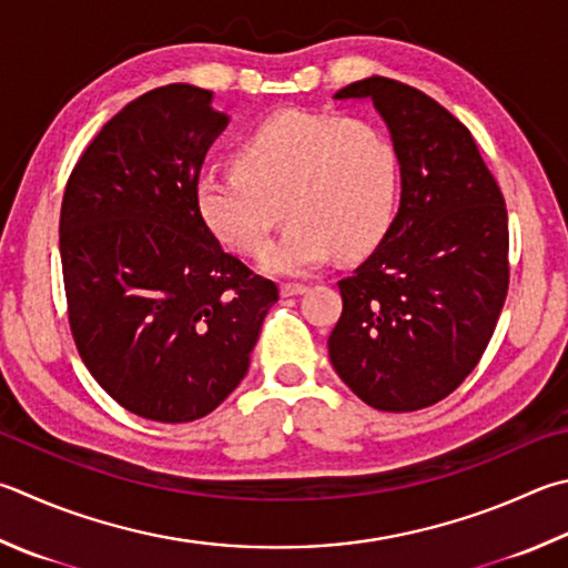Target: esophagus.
I'll list each match as a JSON object with an SVG mask.
<instances>
[{
  "mask_svg": "<svg viewBox=\"0 0 568 568\" xmlns=\"http://www.w3.org/2000/svg\"><path fill=\"white\" fill-rule=\"evenodd\" d=\"M305 291H307L305 283H283V285H281V293H283V295H301V293H305Z\"/></svg>",
  "mask_w": 568,
  "mask_h": 568,
  "instance_id": "1",
  "label": "esophagus"
}]
</instances>
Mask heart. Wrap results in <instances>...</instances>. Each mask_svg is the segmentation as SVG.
I'll return each instance as SVG.
<instances>
[{
  "label": "heart",
  "mask_w": 568,
  "mask_h": 568,
  "mask_svg": "<svg viewBox=\"0 0 568 568\" xmlns=\"http://www.w3.org/2000/svg\"><path fill=\"white\" fill-rule=\"evenodd\" d=\"M399 193V153L369 121L277 111L235 146V166L205 169L195 195L233 251L267 248L283 211L293 219L271 251L273 273H305L329 253H365L387 231Z\"/></svg>",
  "instance_id": "1"
}]
</instances>
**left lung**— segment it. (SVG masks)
I'll use <instances>...</instances> for the list:
<instances>
[{
  "label": "left lung",
  "instance_id": "8db88e82",
  "mask_svg": "<svg viewBox=\"0 0 568 568\" xmlns=\"http://www.w3.org/2000/svg\"><path fill=\"white\" fill-rule=\"evenodd\" d=\"M335 99H373L399 153L402 199L353 273L327 353L339 379L383 412L452 395L487 349L509 291L504 195L469 129L419 89L369 77Z\"/></svg>",
  "mask_w": 568,
  "mask_h": 568
}]
</instances>
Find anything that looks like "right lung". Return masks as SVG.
I'll return each mask as SVG.
<instances>
[{"label":"right lung","mask_w":568,"mask_h":568,"mask_svg":"<svg viewBox=\"0 0 568 568\" xmlns=\"http://www.w3.org/2000/svg\"><path fill=\"white\" fill-rule=\"evenodd\" d=\"M169 84L104 123L67 181L59 219L69 327L123 409L201 419L241 385L277 285L225 253L199 209L205 151L229 116Z\"/></svg>","instance_id":"right-lung-1"}]
</instances>
